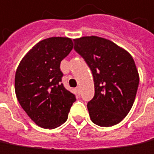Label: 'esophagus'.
Instances as JSON below:
<instances>
[{
	"label": "esophagus",
	"mask_w": 154,
	"mask_h": 154,
	"mask_svg": "<svg viewBox=\"0 0 154 154\" xmlns=\"http://www.w3.org/2000/svg\"><path fill=\"white\" fill-rule=\"evenodd\" d=\"M76 91H77V93L80 94V86H78L77 88H76Z\"/></svg>",
	"instance_id": "34e87169"
}]
</instances>
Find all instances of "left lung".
<instances>
[{
    "instance_id": "obj_1",
    "label": "left lung",
    "mask_w": 154,
    "mask_h": 154,
    "mask_svg": "<svg viewBox=\"0 0 154 154\" xmlns=\"http://www.w3.org/2000/svg\"><path fill=\"white\" fill-rule=\"evenodd\" d=\"M75 50L92 72L95 96L87 104L91 121L108 127L122 121L136 98L139 74L131 55L108 39H75Z\"/></svg>"
}]
</instances>
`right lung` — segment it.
<instances>
[{
	"instance_id": "obj_1",
	"label": "right lung",
	"mask_w": 154,
	"mask_h": 154,
	"mask_svg": "<svg viewBox=\"0 0 154 154\" xmlns=\"http://www.w3.org/2000/svg\"><path fill=\"white\" fill-rule=\"evenodd\" d=\"M74 43L68 37H50L27 52L15 74V93L28 116L38 126L54 129L67 120L75 97L61 83V61Z\"/></svg>"
}]
</instances>
